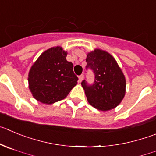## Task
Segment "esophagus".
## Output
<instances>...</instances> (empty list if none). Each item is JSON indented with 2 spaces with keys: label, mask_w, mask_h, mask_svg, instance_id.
<instances>
[{
  "label": "esophagus",
  "mask_w": 156,
  "mask_h": 156,
  "mask_svg": "<svg viewBox=\"0 0 156 156\" xmlns=\"http://www.w3.org/2000/svg\"><path fill=\"white\" fill-rule=\"evenodd\" d=\"M78 79H79V81L80 82H81L82 81V80L84 79V75H81L79 77H78Z\"/></svg>",
  "instance_id": "obj_1"
}]
</instances>
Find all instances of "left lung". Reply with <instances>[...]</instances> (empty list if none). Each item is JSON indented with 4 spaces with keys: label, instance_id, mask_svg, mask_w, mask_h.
<instances>
[{
    "label": "left lung",
    "instance_id": "8db88e82",
    "mask_svg": "<svg viewBox=\"0 0 156 156\" xmlns=\"http://www.w3.org/2000/svg\"><path fill=\"white\" fill-rule=\"evenodd\" d=\"M87 66L93 70L94 82H81L88 103L100 111H109L117 107L126 94V80L114 57L108 52L96 48L88 52Z\"/></svg>",
    "mask_w": 156,
    "mask_h": 156
}]
</instances>
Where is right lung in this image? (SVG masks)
Listing matches in <instances>:
<instances>
[{
    "label": "right lung",
    "mask_w": 156,
    "mask_h": 156,
    "mask_svg": "<svg viewBox=\"0 0 156 156\" xmlns=\"http://www.w3.org/2000/svg\"><path fill=\"white\" fill-rule=\"evenodd\" d=\"M67 51L60 46L44 51L28 73L29 89L37 101L51 105L67 97L77 85L73 64L66 60Z\"/></svg>",
    "instance_id": "right-lung-1"
}]
</instances>
